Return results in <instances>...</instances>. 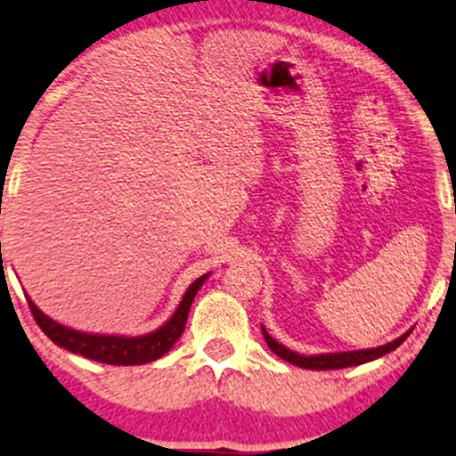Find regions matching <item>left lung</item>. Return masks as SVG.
Segmentation results:
<instances>
[{
    "label": "left lung",
    "mask_w": 456,
    "mask_h": 456,
    "mask_svg": "<svg viewBox=\"0 0 456 456\" xmlns=\"http://www.w3.org/2000/svg\"><path fill=\"white\" fill-rule=\"evenodd\" d=\"M261 328H263V334H265V341H267L269 349L273 351L275 355H280L281 360L290 362V364H295V366L309 368V370H337V368L366 364V362L377 360V357H381L385 354H389V351H394L395 347H400V345L406 341L408 334H411V330H408L406 334H402L400 338H395V341H391L387 345H381V347H374V349L341 351V354H322V355H301V354H295V351L286 349L284 345H280L278 341H275V338H271L269 332L265 330V326H261Z\"/></svg>",
    "instance_id": "1"
}]
</instances>
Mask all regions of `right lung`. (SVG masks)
I'll return each instance as SVG.
<instances>
[{
  "mask_svg": "<svg viewBox=\"0 0 456 456\" xmlns=\"http://www.w3.org/2000/svg\"><path fill=\"white\" fill-rule=\"evenodd\" d=\"M208 275H201L187 288L185 297H183L181 305L175 311V315L166 322L164 326L158 328L155 332H149L145 337H107V334H88V332H77L71 328L59 324L48 315H44L37 309V305L27 297L28 309H31L33 318H36L37 326L42 328L45 337L52 343H56L59 347H65L71 354H79L88 360L102 362V364H113V366H134V364H147V362L158 360L170 351L178 338H181L183 330H185L189 309L195 295H198L200 286L204 284Z\"/></svg>",
  "mask_w": 456,
  "mask_h": 456,
  "instance_id": "obj_1",
  "label": "right lung"
}]
</instances>
